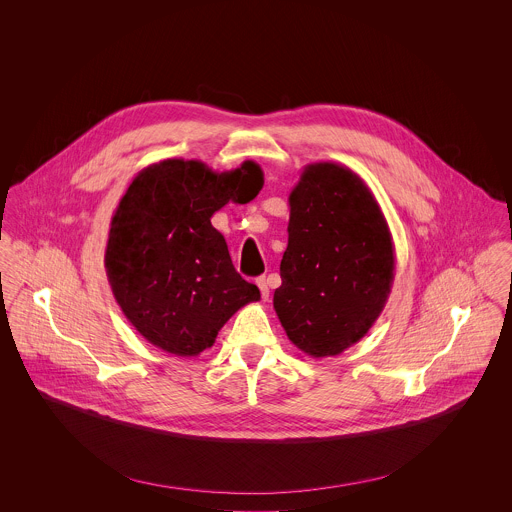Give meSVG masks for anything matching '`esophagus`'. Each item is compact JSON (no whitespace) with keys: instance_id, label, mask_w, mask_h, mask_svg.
Returning <instances> with one entry per match:
<instances>
[{"instance_id":"1","label":"esophagus","mask_w":512,"mask_h":512,"mask_svg":"<svg viewBox=\"0 0 512 512\" xmlns=\"http://www.w3.org/2000/svg\"><path fill=\"white\" fill-rule=\"evenodd\" d=\"M256 284H258V288H260L262 299H268V297H270V288H268V280H266V276H260V278L256 280Z\"/></svg>"}]
</instances>
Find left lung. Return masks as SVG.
<instances>
[{
  "instance_id": "left-lung-1",
  "label": "left lung",
  "mask_w": 512,
  "mask_h": 512,
  "mask_svg": "<svg viewBox=\"0 0 512 512\" xmlns=\"http://www.w3.org/2000/svg\"><path fill=\"white\" fill-rule=\"evenodd\" d=\"M288 203L274 309L299 351L337 357L386 305L394 282L390 228L365 181L333 161L305 165Z\"/></svg>"
}]
</instances>
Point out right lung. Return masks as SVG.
Segmentation results:
<instances>
[{
	"instance_id": "1",
	"label": "right lung",
	"mask_w": 512,
	"mask_h": 512,
	"mask_svg": "<svg viewBox=\"0 0 512 512\" xmlns=\"http://www.w3.org/2000/svg\"><path fill=\"white\" fill-rule=\"evenodd\" d=\"M264 185L258 163L213 171L197 159H163L142 169L112 215L106 276L126 319L153 347L197 357L222 325L260 290L232 266L211 217L250 203Z\"/></svg>"
}]
</instances>
